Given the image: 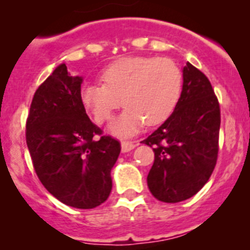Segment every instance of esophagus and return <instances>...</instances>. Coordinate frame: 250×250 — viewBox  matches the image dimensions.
Returning <instances> with one entry per match:
<instances>
[{"instance_id": "34e87169", "label": "esophagus", "mask_w": 250, "mask_h": 250, "mask_svg": "<svg viewBox=\"0 0 250 250\" xmlns=\"http://www.w3.org/2000/svg\"><path fill=\"white\" fill-rule=\"evenodd\" d=\"M139 144L137 143H131V141H123L121 143V151L123 152H129L132 148H135V146H137Z\"/></svg>"}]
</instances>
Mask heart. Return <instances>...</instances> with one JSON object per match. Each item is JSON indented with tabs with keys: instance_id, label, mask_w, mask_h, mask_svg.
Here are the masks:
<instances>
[{
	"instance_id": "heart-1",
	"label": "heart",
	"mask_w": 250,
	"mask_h": 250,
	"mask_svg": "<svg viewBox=\"0 0 250 250\" xmlns=\"http://www.w3.org/2000/svg\"><path fill=\"white\" fill-rule=\"evenodd\" d=\"M100 80L103 85L86 83L82 86L80 102L98 124L109 120L120 105L125 106L110 123L109 131L114 136L130 137L145 124L159 125L172 114L180 100L183 77L170 58L130 57L110 64Z\"/></svg>"
}]
</instances>
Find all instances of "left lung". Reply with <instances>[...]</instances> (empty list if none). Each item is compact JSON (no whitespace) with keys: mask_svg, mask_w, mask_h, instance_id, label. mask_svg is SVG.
Segmentation results:
<instances>
[{"mask_svg":"<svg viewBox=\"0 0 250 250\" xmlns=\"http://www.w3.org/2000/svg\"><path fill=\"white\" fill-rule=\"evenodd\" d=\"M173 113L143 141L155 152L147 186L161 202L188 200L209 180L218 156L221 110L208 78L187 63Z\"/></svg>","mask_w":250,"mask_h":250,"instance_id":"left-lung-1","label":"left lung"}]
</instances>
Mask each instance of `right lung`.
<instances>
[{
  "mask_svg": "<svg viewBox=\"0 0 250 250\" xmlns=\"http://www.w3.org/2000/svg\"><path fill=\"white\" fill-rule=\"evenodd\" d=\"M83 77H73L59 64L37 89L26 125V141L37 176L64 205L90 209L107 200L111 168L120 143L97 135L80 102Z\"/></svg>",
  "mask_w": 250,
  "mask_h": 250,
  "instance_id": "add662e5",
  "label": "right lung"
}]
</instances>
